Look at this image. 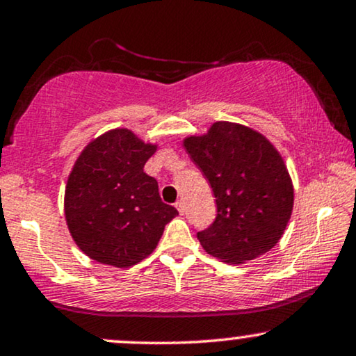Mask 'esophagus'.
Returning <instances> with one entry per match:
<instances>
[{
    "label": "esophagus",
    "instance_id": "34e87169",
    "mask_svg": "<svg viewBox=\"0 0 356 356\" xmlns=\"http://www.w3.org/2000/svg\"><path fill=\"white\" fill-rule=\"evenodd\" d=\"M175 207L178 209L179 213H184V202L179 199V201H177V204H175Z\"/></svg>",
    "mask_w": 356,
    "mask_h": 356
}]
</instances>
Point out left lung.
Listing matches in <instances>:
<instances>
[{
	"label": "left lung",
	"mask_w": 356,
	"mask_h": 356,
	"mask_svg": "<svg viewBox=\"0 0 356 356\" xmlns=\"http://www.w3.org/2000/svg\"><path fill=\"white\" fill-rule=\"evenodd\" d=\"M183 144L216 196V220L197 232L207 254L243 264L270 251L293 211V184L279 150L257 131L228 121Z\"/></svg>",
	"instance_id": "1"
}]
</instances>
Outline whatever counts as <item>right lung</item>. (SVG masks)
<instances>
[{"label":"right lung","mask_w":356,"mask_h":356,"mask_svg":"<svg viewBox=\"0 0 356 356\" xmlns=\"http://www.w3.org/2000/svg\"><path fill=\"white\" fill-rule=\"evenodd\" d=\"M157 145L118 128L86 145L67 177L65 217L79 250L100 264L131 267L159 245L178 216L144 172Z\"/></svg>","instance_id":"1"}]
</instances>
